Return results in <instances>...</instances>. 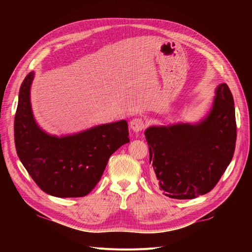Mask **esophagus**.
<instances>
[{"mask_svg": "<svg viewBox=\"0 0 252 252\" xmlns=\"http://www.w3.org/2000/svg\"><path fill=\"white\" fill-rule=\"evenodd\" d=\"M129 128L134 131V133H139L145 128V124L142 118H133L129 123Z\"/></svg>", "mask_w": 252, "mask_h": 252, "instance_id": "obj_1", "label": "esophagus"}]
</instances>
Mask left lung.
I'll return each mask as SVG.
<instances>
[{"label": "left lung", "mask_w": 252, "mask_h": 252, "mask_svg": "<svg viewBox=\"0 0 252 252\" xmlns=\"http://www.w3.org/2000/svg\"><path fill=\"white\" fill-rule=\"evenodd\" d=\"M236 129L232 93L220 84L209 112L199 122L145 130L155 181L164 195L193 199L213 190L233 158Z\"/></svg>", "instance_id": "left-lung-1"}]
</instances>
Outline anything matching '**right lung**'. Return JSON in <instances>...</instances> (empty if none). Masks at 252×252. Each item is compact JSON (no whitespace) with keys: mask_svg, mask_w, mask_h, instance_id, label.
Instances as JSON below:
<instances>
[{"mask_svg":"<svg viewBox=\"0 0 252 252\" xmlns=\"http://www.w3.org/2000/svg\"><path fill=\"white\" fill-rule=\"evenodd\" d=\"M34 77L25 76L19 90L14 138L20 161L37 186L49 195L83 197L100 181L109 157L129 142L125 119L99 125L76 134L50 135L33 116L31 88Z\"/></svg>","mask_w":252,"mask_h":252,"instance_id":"add662e5","label":"right lung"}]
</instances>
